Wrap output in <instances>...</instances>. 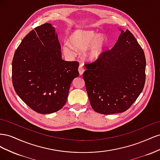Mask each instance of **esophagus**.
I'll return each instance as SVG.
<instances>
[{
  "instance_id": "esophagus-1",
  "label": "esophagus",
  "mask_w": 160,
  "mask_h": 160,
  "mask_svg": "<svg viewBox=\"0 0 160 160\" xmlns=\"http://www.w3.org/2000/svg\"><path fill=\"white\" fill-rule=\"evenodd\" d=\"M78 70H79V74H80V75H83V72H84V71H85V69H84V68H83V65H79V68H78Z\"/></svg>"
}]
</instances>
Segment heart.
Masks as SVG:
<instances>
[{"mask_svg": "<svg viewBox=\"0 0 160 160\" xmlns=\"http://www.w3.org/2000/svg\"><path fill=\"white\" fill-rule=\"evenodd\" d=\"M70 43L65 42L62 50L66 55L74 54L73 48L83 50L86 59L94 61L102 55L108 45V38L105 35L92 30H77L72 32L69 37Z\"/></svg>", "mask_w": 160, "mask_h": 160, "instance_id": "1", "label": "heart"}]
</instances>
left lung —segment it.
I'll return each mask as SVG.
<instances>
[{
    "mask_svg": "<svg viewBox=\"0 0 160 160\" xmlns=\"http://www.w3.org/2000/svg\"><path fill=\"white\" fill-rule=\"evenodd\" d=\"M83 77L90 104L96 112L109 115L128 110L146 81V57L128 29L122 31L112 49L85 64Z\"/></svg>",
    "mask_w": 160,
    "mask_h": 160,
    "instance_id": "left-lung-1",
    "label": "left lung"
}]
</instances>
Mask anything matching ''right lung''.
Here are the masks:
<instances>
[{"instance_id":"obj_1","label":"right lung","mask_w":160,"mask_h":160,"mask_svg":"<svg viewBox=\"0 0 160 160\" xmlns=\"http://www.w3.org/2000/svg\"><path fill=\"white\" fill-rule=\"evenodd\" d=\"M55 28L36 27L22 40L13 57L12 80L17 94L33 111L49 114L65 105L79 62L62 59Z\"/></svg>"}]
</instances>
